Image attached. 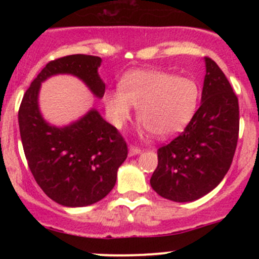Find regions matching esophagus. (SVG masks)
<instances>
[{"label":"esophagus","mask_w":259,"mask_h":259,"mask_svg":"<svg viewBox=\"0 0 259 259\" xmlns=\"http://www.w3.org/2000/svg\"><path fill=\"white\" fill-rule=\"evenodd\" d=\"M142 153V149L139 148V146L137 145H129V155L133 156V155H137V154H140Z\"/></svg>","instance_id":"esophagus-1"}]
</instances>
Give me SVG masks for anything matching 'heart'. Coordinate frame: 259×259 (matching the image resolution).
<instances>
[{
	"mask_svg": "<svg viewBox=\"0 0 259 259\" xmlns=\"http://www.w3.org/2000/svg\"><path fill=\"white\" fill-rule=\"evenodd\" d=\"M199 98V85L192 77L159 70H135L122 77L120 89L106 91L104 101L116 127L132 117L135 106L146 129L158 137H171L189 124Z\"/></svg>",
	"mask_w": 259,
	"mask_h": 259,
	"instance_id": "1",
	"label": "heart"
}]
</instances>
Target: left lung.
Here are the masks:
<instances>
[{
  "label": "left lung",
  "mask_w": 259,
  "mask_h": 259,
  "mask_svg": "<svg viewBox=\"0 0 259 259\" xmlns=\"http://www.w3.org/2000/svg\"><path fill=\"white\" fill-rule=\"evenodd\" d=\"M202 104L189 124L158 149L150 184L160 197L193 202L213 190L231 168L239 133V105L221 67L205 57Z\"/></svg>",
  "instance_id": "left-lung-1"
}]
</instances>
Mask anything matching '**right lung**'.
<instances>
[{
    "label": "right lung",
    "mask_w": 259,
    "mask_h": 259,
    "mask_svg": "<svg viewBox=\"0 0 259 259\" xmlns=\"http://www.w3.org/2000/svg\"><path fill=\"white\" fill-rule=\"evenodd\" d=\"M101 59L69 55L52 60L31 82L21 101L18 124L23 151L36 183L49 198L65 207H85L110 193L127 145L117 129L96 110L65 127L48 124L38 110L42 81L57 74H71L103 98L105 83L98 75Z\"/></svg>",
    "instance_id": "add662e5"
}]
</instances>
